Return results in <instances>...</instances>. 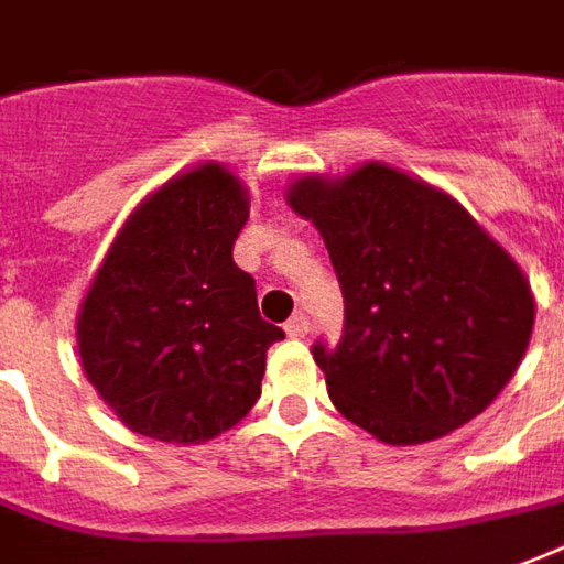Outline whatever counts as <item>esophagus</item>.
<instances>
[{"mask_svg":"<svg viewBox=\"0 0 564 564\" xmlns=\"http://www.w3.org/2000/svg\"><path fill=\"white\" fill-rule=\"evenodd\" d=\"M285 334H289V337H306V334H310V319H306L304 313L291 316V319L285 322Z\"/></svg>","mask_w":564,"mask_h":564,"instance_id":"34e87169","label":"esophagus"}]
</instances>
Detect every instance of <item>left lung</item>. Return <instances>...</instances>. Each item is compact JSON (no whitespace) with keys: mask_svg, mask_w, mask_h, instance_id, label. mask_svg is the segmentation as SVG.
<instances>
[{"mask_svg":"<svg viewBox=\"0 0 564 564\" xmlns=\"http://www.w3.org/2000/svg\"><path fill=\"white\" fill-rule=\"evenodd\" d=\"M285 202L313 220L344 291V337L313 347L334 408L387 445L448 436L510 383L534 332L512 254L452 193L387 162L304 174Z\"/></svg>","mask_w":564,"mask_h":564,"instance_id":"left-lung-1","label":"left lung"}]
</instances>
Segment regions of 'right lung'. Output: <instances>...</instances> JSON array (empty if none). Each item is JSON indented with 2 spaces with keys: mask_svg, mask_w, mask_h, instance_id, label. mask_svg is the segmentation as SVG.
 Instances as JSON below:
<instances>
[{
  "mask_svg": "<svg viewBox=\"0 0 564 564\" xmlns=\"http://www.w3.org/2000/svg\"><path fill=\"white\" fill-rule=\"evenodd\" d=\"M248 186L199 162L126 217L85 291L76 347L88 383L126 423L171 445H202L260 399L267 349L254 279L232 260Z\"/></svg>",
  "mask_w": 564,
  "mask_h": 564,
  "instance_id": "1",
  "label": "right lung"
}]
</instances>
